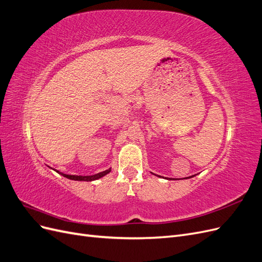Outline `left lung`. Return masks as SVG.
Returning <instances> with one entry per match:
<instances>
[{"instance_id":"left-lung-1","label":"left lung","mask_w":262,"mask_h":262,"mask_svg":"<svg viewBox=\"0 0 262 262\" xmlns=\"http://www.w3.org/2000/svg\"><path fill=\"white\" fill-rule=\"evenodd\" d=\"M192 177H194V175H193V176H190V177H187L186 179H188V178H192Z\"/></svg>"}]
</instances>
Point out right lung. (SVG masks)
<instances>
[{"label": "right lung", "instance_id": "obj_1", "mask_svg": "<svg viewBox=\"0 0 262 262\" xmlns=\"http://www.w3.org/2000/svg\"><path fill=\"white\" fill-rule=\"evenodd\" d=\"M55 170V169H53ZM58 173H60L61 176L66 177L68 179H71V180H77V181H94V180H97L101 177L106 176L107 173H109L110 171H112V168H108L104 171L101 172H98V173H95V175H90V176H77V175H67V173H63V172H60L59 170H55Z\"/></svg>", "mask_w": 262, "mask_h": 262}]
</instances>
